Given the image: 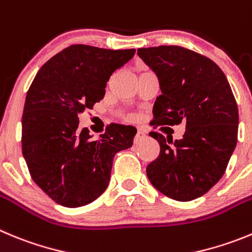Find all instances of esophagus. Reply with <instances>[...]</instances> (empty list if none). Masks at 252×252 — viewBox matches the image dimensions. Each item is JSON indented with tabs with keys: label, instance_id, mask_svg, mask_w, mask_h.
I'll use <instances>...</instances> for the list:
<instances>
[{
	"label": "esophagus",
	"instance_id": "obj_1",
	"mask_svg": "<svg viewBox=\"0 0 252 252\" xmlns=\"http://www.w3.org/2000/svg\"><path fill=\"white\" fill-rule=\"evenodd\" d=\"M145 136H146V133H145V131L137 130V133H136V136H135V142L141 141V140L145 137Z\"/></svg>",
	"mask_w": 252,
	"mask_h": 252
}]
</instances>
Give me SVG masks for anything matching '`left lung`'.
<instances>
[{
  "label": "left lung",
  "instance_id": "1",
  "mask_svg": "<svg viewBox=\"0 0 252 252\" xmlns=\"http://www.w3.org/2000/svg\"><path fill=\"white\" fill-rule=\"evenodd\" d=\"M137 55L156 73L162 92L152 125L186 124L181 140L150 133L160 155L147 166V177L167 197L195 200L218 184L236 147L239 110L231 87L215 62L188 48H138Z\"/></svg>",
  "mask_w": 252,
  "mask_h": 252
}]
</instances>
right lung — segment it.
<instances>
[{"mask_svg":"<svg viewBox=\"0 0 252 252\" xmlns=\"http://www.w3.org/2000/svg\"><path fill=\"white\" fill-rule=\"evenodd\" d=\"M135 52L72 45L43 64L27 91L22 154L32 180L62 206L94 201L108 186L115 155L132 146V128L110 125L92 140L78 116L102 100L111 75Z\"/></svg>","mask_w":252,"mask_h":252,"instance_id":"right-lung-1","label":"right lung"}]
</instances>
